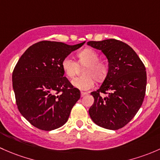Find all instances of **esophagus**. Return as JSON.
I'll use <instances>...</instances> for the list:
<instances>
[{
	"mask_svg": "<svg viewBox=\"0 0 160 160\" xmlns=\"http://www.w3.org/2000/svg\"><path fill=\"white\" fill-rule=\"evenodd\" d=\"M87 92H81V97H84L85 96V95H87Z\"/></svg>",
	"mask_w": 160,
	"mask_h": 160,
	"instance_id": "esophagus-1",
	"label": "esophagus"
}]
</instances>
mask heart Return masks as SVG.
<instances>
[{
  "mask_svg": "<svg viewBox=\"0 0 160 160\" xmlns=\"http://www.w3.org/2000/svg\"><path fill=\"white\" fill-rule=\"evenodd\" d=\"M78 63L71 58L65 57L62 62V68L69 78H72L78 73L79 66H85L83 69L84 76L78 77L72 80V84L75 88L80 90H88L94 86L95 79L102 82L108 74V65L99 60V55L95 50L86 48L77 54Z\"/></svg>",
  "mask_w": 160,
  "mask_h": 160,
  "instance_id": "1",
  "label": "heart"
}]
</instances>
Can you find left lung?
Instances as JSON below:
<instances>
[{"instance_id": "left-lung-1", "label": "left lung", "mask_w": 160, "mask_h": 160, "mask_svg": "<svg viewBox=\"0 0 160 160\" xmlns=\"http://www.w3.org/2000/svg\"><path fill=\"white\" fill-rule=\"evenodd\" d=\"M87 44L101 50L108 62L104 82L97 91L91 92L95 100L88 110L89 116L100 127L121 129L142 104L146 88L144 64L129 45L118 40L91 41Z\"/></svg>"}]
</instances>
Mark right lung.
<instances>
[{"instance_id": "1", "label": "right lung", "mask_w": 160, "mask_h": 160, "mask_svg": "<svg viewBox=\"0 0 160 160\" xmlns=\"http://www.w3.org/2000/svg\"><path fill=\"white\" fill-rule=\"evenodd\" d=\"M85 43L42 41L19 58L13 71V89L19 112L34 127L51 131L68 121L81 93L64 77L62 62Z\"/></svg>"}]
</instances>
